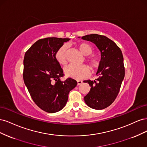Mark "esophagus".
<instances>
[{
    "instance_id": "esophagus-1",
    "label": "esophagus",
    "mask_w": 147,
    "mask_h": 147,
    "mask_svg": "<svg viewBox=\"0 0 147 147\" xmlns=\"http://www.w3.org/2000/svg\"><path fill=\"white\" fill-rule=\"evenodd\" d=\"M82 83H83L82 80H77V84H78V85H80V84H82Z\"/></svg>"
}]
</instances>
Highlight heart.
I'll use <instances>...</instances> for the list:
<instances>
[{"instance_id": "b5f03b06", "label": "heart", "mask_w": 147, "mask_h": 147, "mask_svg": "<svg viewBox=\"0 0 147 147\" xmlns=\"http://www.w3.org/2000/svg\"><path fill=\"white\" fill-rule=\"evenodd\" d=\"M77 47L82 54L84 56H88L92 54L93 48L87 43H80L77 45ZM67 45L63 44L61 45L55 54V59L57 62L61 65H65L67 63ZM86 61L89 67L92 70L98 68L100 64V59L96 56H90L86 57ZM64 72L67 76L74 78H82L87 76L89 74L88 68L85 65H75L70 64L64 68Z\"/></svg>"}]
</instances>
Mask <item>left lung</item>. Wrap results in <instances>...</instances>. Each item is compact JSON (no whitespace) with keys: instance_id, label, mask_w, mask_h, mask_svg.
Segmentation results:
<instances>
[{"instance_id":"obj_1","label":"left lung","mask_w":147,"mask_h":147,"mask_svg":"<svg viewBox=\"0 0 147 147\" xmlns=\"http://www.w3.org/2000/svg\"><path fill=\"white\" fill-rule=\"evenodd\" d=\"M94 43L101 53L100 64L95 80H84L91 86L88 94L84 97L90 107L102 110L112 104L118 94L125 70L121 50L112 40L104 35L90 34L82 37Z\"/></svg>"}]
</instances>
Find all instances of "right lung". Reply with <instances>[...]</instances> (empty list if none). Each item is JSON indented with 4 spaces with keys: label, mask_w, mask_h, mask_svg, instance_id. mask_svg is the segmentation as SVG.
I'll list each match as a JSON object with an SVG mask.
<instances>
[{
    "label": "right lung",
    "mask_w": 147,
    "mask_h": 147,
    "mask_svg": "<svg viewBox=\"0 0 147 147\" xmlns=\"http://www.w3.org/2000/svg\"><path fill=\"white\" fill-rule=\"evenodd\" d=\"M69 40L57 37L40 39L25 53L24 83L35 104L48 113L63 109L69 92L77 84L72 78L61 80L64 74L55 57L57 49Z\"/></svg>",
    "instance_id": "add662e5"
}]
</instances>
